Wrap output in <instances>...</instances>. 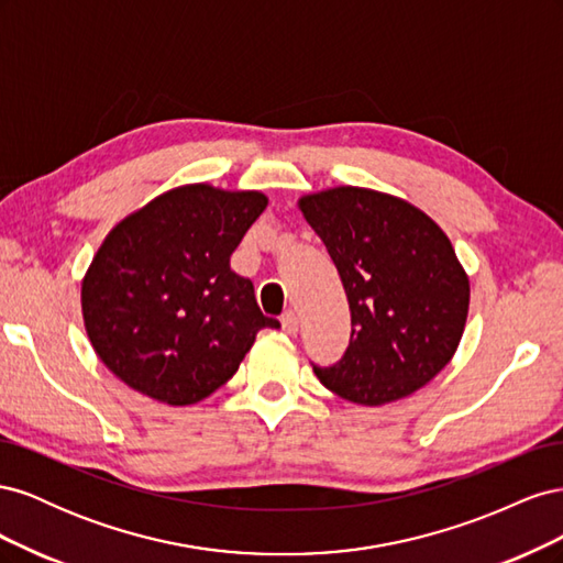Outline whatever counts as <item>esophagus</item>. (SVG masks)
<instances>
[{
    "instance_id": "34e87169",
    "label": "esophagus",
    "mask_w": 563,
    "mask_h": 563,
    "mask_svg": "<svg viewBox=\"0 0 563 563\" xmlns=\"http://www.w3.org/2000/svg\"><path fill=\"white\" fill-rule=\"evenodd\" d=\"M282 329H284L288 335H294V333L298 331V314H296L294 310H288V312L282 317Z\"/></svg>"
}]
</instances>
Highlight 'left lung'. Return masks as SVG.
<instances>
[{"mask_svg": "<svg viewBox=\"0 0 563 563\" xmlns=\"http://www.w3.org/2000/svg\"><path fill=\"white\" fill-rule=\"evenodd\" d=\"M343 282L352 333L343 360L314 366L338 397L383 406L413 395L457 350L470 279L434 220L399 197L340 185L300 197Z\"/></svg>", "mask_w": 563, "mask_h": 563, "instance_id": "obj_1", "label": "left lung"}]
</instances>
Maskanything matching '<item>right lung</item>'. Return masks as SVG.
<instances>
[{"mask_svg":"<svg viewBox=\"0 0 563 563\" xmlns=\"http://www.w3.org/2000/svg\"><path fill=\"white\" fill-rule=\"evenodd\" d=\"M267 207L255 190L180 185L117 223L84 275L81 314L114 376L168 406L225 385L261 329H277L230 255Z\"/></svg>","mask_w":563,"mask_h":563,"instance_id":"1","label":"right lung"}]
</instances>
